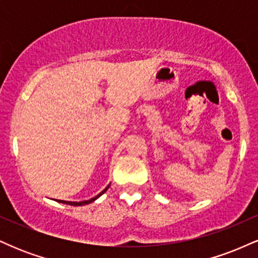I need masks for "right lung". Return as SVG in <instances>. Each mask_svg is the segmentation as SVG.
Wrapping results in <instances>:
<instances>
[{"mask_svg": "<svg viewBox=\"0 0 258 258\" xmlns=\"http://www.w3.org/2000/svg\"><path fill=\"white\" fill-rule=\"evenodd\" d=\"M108 188H109V185L106 186V188L104 189V190L103 191H100V193L97 195V197H94V198H92V199H90V200H85V201H79V203H75V201H63V200H57V201H59V203H63V204H68V205H72V206H82V205H87V204H90V203H92V201H94L97 199V198H99L100 195L102 194H104L106 190H108Z\"/></svg>", "mask_w": 258, "mask_h": 258, "instance_id": "1", "label": "right lung"}]
</instances>
